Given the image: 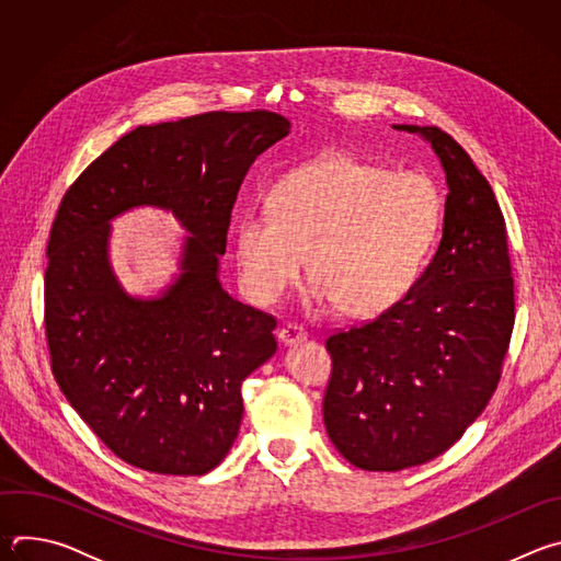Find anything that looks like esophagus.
I'll list each match as a JSON object with an SVG mask.
<instances>
[{
    "instance_id": "esophagus-1",
    "label": "esophagus",
    "mask_w": 561,
    "mask_h": 561,
    "mask_svg": "<svg viewBox=\"0 0 561 561\" xmlns=\"http://www.w3.org/2000/svg\"><path fill=\"white\" fill-rule=\"evenodd\" d=\"M279 342L286 344V346H293V344H301L308 340V333L299 327V324H284L277 333Z\"/></svg>"
}]
</instances>
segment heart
<instances>
[{
    "label": "heart",
    "mask_w": 561,
    "mask_h": 561,
    "mask_svg": "<svg viewBox=\"0 0 561 561\" xmlns=\"http://www.w3.org/2000/svg\"><path fill=\"white\" fill-rule=\"evenodd\" d=\"M442 217V193L431 178L329 154L279 180L268 208L239 215V277L253 299L273 304L308 262L319 304L373 317L417 284Z\"/></svg>",
    "instance_id": "obj_1"
}]
</instances>
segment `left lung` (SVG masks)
<instances>
[{"mask_svg":"<svg viewBox=\"0 0 561 561\" xmlns=\"http://www.w3.org/2000/svg\"><path fill=\"white\" fill-rule=\"evenodd\" d=\"M448 195L439 249L411 293L366 324L329 335L324 424L346 461L402 470L448 450L493 397L515 327L506 221L486 178L437 126Z\"/></svg>","mask_w":561,"mask_h":561,"instance_id":"left-lung-1","label":"left lung"}]
</instances>
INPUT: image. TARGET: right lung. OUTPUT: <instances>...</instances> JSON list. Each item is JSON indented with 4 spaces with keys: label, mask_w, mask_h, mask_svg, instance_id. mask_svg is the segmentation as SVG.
I'll return each mask as SVG.
<instances>
[{
    "label": "right lung",
    "mask_w": 561,
    "mask_h": 561,
    "mask_svg": "<svg viewBox=\"0 0 561 561\" xmlns=\"http://www.w3.org/2000/svg\"><path fill=\"white\" fill-rule=\"evenodd\" d=\"M271 111H213L137 126L66 191L48 237L44 324L70 407L126 463L204 474L230 450L242 381L275 355L277 319L219 284L230 213L255 157L286 137ZM135 205L173 209L192 232L162 297L123 293L107 221Z\"/></svg>",
    "instance_id": "add662e5"
}]
</instances>
